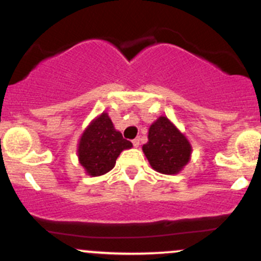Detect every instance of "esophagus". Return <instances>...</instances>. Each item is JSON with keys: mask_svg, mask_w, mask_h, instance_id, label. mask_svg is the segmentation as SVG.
<instances>
[{"mask_svg": "<svg viewBox=\"0 0 261 261\" xmlns=\"http://www.w3.org/2000/svg\"><path fill=\"white\" fill-rule=\"evenodd\" d=\"M140 141H141V139H140V138H136V139H134V140H133V144H134V146H135V147H139V145H140Z\"/></svg>", "mask_w": 261, "mask_h": 261, "instance_id": "1", "label": "esophagus"}]
</instances>
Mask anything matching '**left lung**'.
<instances>
[{
	"label": "left lung",
	"mask_w": 261,
	"mask_h": 261,
	"mask_svg": "<svg viewBox=\"0 0 261 261\" xmlns=\"http://www.w3.org/2000/svg\"><path fill=\"white\" fill-rule=\"evenodd\" d=\"M147 139L143 151L154 170L162 174H178L188 164L191 144L168 117L160 116L151 123Z\"/></svg>",
	"instance_id": "1"
}]
</instances>
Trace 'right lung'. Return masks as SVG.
<instances>
[{"mask_svg":"<svg viewBox=\"0 0 261 261\" xmlns=\"http://www.w3.org/2000/svg\"><path fill=\"white\" fill-rule=\"evenodd\" d=\"M133 144L114 127L106 112L94 118L82 134L78 144V159L86 173L92 177L106 174L116 164L121 151Z\"/></svg>","mask_w":261,"mask_h":261,"instance_id":"1","label":"right lung"}]
</instances>
